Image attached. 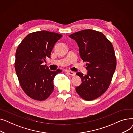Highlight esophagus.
<instances>
[{
  "mask_svg": "<svg viewBox=\"0 0 133 133\" xmlns=\"http://www.w3.org/2000/svg\"><path fill=\"white\" fill-rule=\"evenodd\" d=\"M66 72H67V73L68 74H69L70 75H72V76L75 75V73H74V72H73V71H69V70H67V71H66Z\"/></svg>",
  "mask_w": 133,
  "mask_h": 133,
  "instance_id": "34e87169",
  "label": "esophagus"
}]
</instances>
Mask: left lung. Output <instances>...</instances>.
<instances>
[{
    "label": "left lung",
    "mask_w": 133,
    "mask_h": 133,
    "mask_svg": "<svg viewBox=\"0 0 133 133\" xmlns=\"http://www.w3.org/2000/svg\"><path fill=\"white\" fill-rule=\"evenodd\" d=\"M69 37L76 42L81 58L87 62V74L76 73L82 82L76 92L86 100L95 99L108 89L115 71L113 46L103 33L93 30H82Z\"/></svg>",
    "instance_id": "left-lung-1"
}]
</instances>
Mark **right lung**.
Listing matches in <instances>:
<instances>
[{
  "label": "right lung",
  "instance_id": "1",
  "mask_svg": "<svg viewBox=\"0 0 133 133\" xmlns=\"http://www.w3.org/2000/svg\"><path fill=\"white\" fill-rule=\"evenodd\" d=\"M62 37L46 31L33 32L27 35L17 49L15 67L20 85L34 100H44L53 91L54 78L61 70L50 71L43 63L47 58H51L54 45Z\"/></svg>",
  "mask_w": 133,
  "mask_h": 133
}]
</instances>
